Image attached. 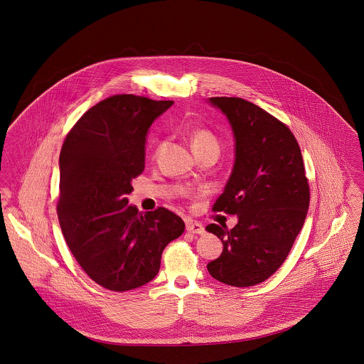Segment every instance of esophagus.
Returning <instances> with one entry per match:
<instances>
[{
	"mask_svg": "<svg viewBox=\"0 0 364 364\" xmlns=\"http://www.w3.org/2000/svg\"><path fill=\"white\" fill-rule=\"evenodd\" d=\"M187 232L188 233H193V235H205L206 230L202 224H198V223H188L186 226Z\"/></svg>",
	"mask_w": 364,
	"mask_h": 364,
	"instance_id": "obj_1",
	"label": "esophagus"
}]
</instances>
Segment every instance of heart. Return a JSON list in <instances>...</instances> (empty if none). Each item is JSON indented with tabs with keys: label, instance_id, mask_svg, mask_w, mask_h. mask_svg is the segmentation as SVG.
Returning a JSON list of instances; mask_svg holds the SVG:
<instances>
[{
	"label": "heart",
	"instance_id": "b5f03b06",
	"mask_svg": "<svg viewBox=\"0 0 364 364\" xmlns=\"http://www.w3.org/2000/svg\"><path fill=\"white\" fill-rule=\"evenodd\" d=\"M191 144H192V147H198V146L218 147V141L215 136L206 129H196L191 136Z\"/></svg>",
	"mask_w": 364,
	"mask_h": 364
}]
</instances>
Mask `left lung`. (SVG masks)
<instances>
[{
    "mask_svg": "<svg viewBox=\"0 0 364 364\" xmlns=\"http://www.w3.org/2000/svg\"><path fill=\"white\" fill-rule=\"evenodd\" d=\"M235 138V164L213 210L237 215L233 229L206 228L223 242L208 264L210 276L232 287H252L287 259L310 205L303 156L294 134L259 106L242 98L214 97Z\"/></svg>",
    "mask_w": 364,
    "mask_h": 364,
    "instance_id": "obj_1",
    "label": "left lung"
}]
</instances>
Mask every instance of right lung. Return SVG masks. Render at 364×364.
<instances>
[{
  "label": "right lung",
  "mask_w": 364,
  "mask_h": 364,
  "mask_svg": "<svg viewBox=\"0 0 364 364\" xmlns=\"http://www.w3.org/2000/svg\"><path fill=\"white\" fill-rule=\"evenodd\" d=\"M173 101L113 95L88 109L60 154L57 214L72 255L106 289L125 292L156 277L161 255L184 232L168 208L128 205L132 178L144 171L151 124Z\"/></svg>",
  "instance_id": "1"
}]
</instances>
